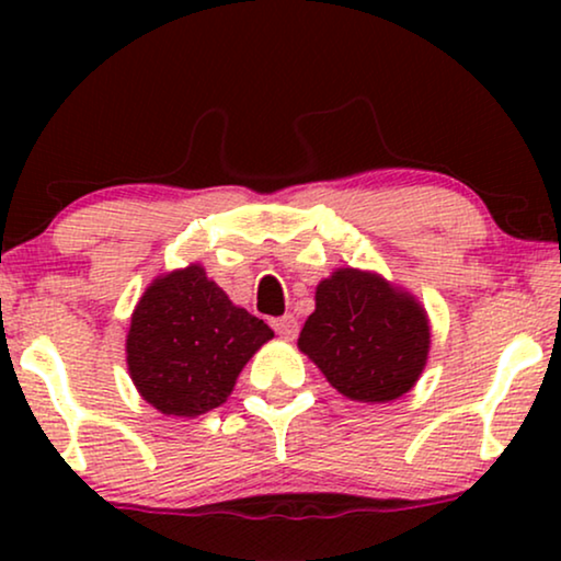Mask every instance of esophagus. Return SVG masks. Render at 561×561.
I'll return each mask as SVG.
<instances>
[{"label": "esophagus", "instance_id": "34e87169", "mask_svg": "<svg viewBox=\"0 0 561 561\" xmlns=\"http://www.w3.org/2000/svg\"><path fill=\"white\" fill-rule=\"evenodd\" d=\"M273 329L283 336V340H296L298 319L294 317V313H283V317L273 319Z\"/></svg>", "mask_w": 561, "mask_h": 561}]
</instances>
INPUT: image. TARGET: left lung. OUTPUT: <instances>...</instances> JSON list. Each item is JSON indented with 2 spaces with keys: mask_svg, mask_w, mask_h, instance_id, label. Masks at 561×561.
<instances>
[{
  "mask_svg": "<svg viewBox=\"0 0 561 561\" xmlns=\"http://www.w3.org/2000/svg\"><path fill=\"white\" fill-rule=\"evenodd\" d=\"M327 380L352 401L409 393L428 355V319L413 296L380 275L342 267L317 288V311L298 336Z\"/></svg>",
  "mask_w": 561,
  "mask_h": 561,
  "instance_id": "left-lung-1",
  "label": "left lung"
}]
</instances>
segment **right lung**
<instances>
[{
  "instance_id": "1",
  "label": "right lung",
  "mask_w": 561,
  "mask_h": 561,
  "mask_svg": "<svg viewBox=\"0 0 561 561\" xmlns=\"http://www.w3.org/2000/svg\"><path fill=\"white\" fill-rule=\"evenodd\" d=\"M273 336L229 301L202 265L145 290L127 334V365L145 401L168 416H198L232 393L244 363Z\"/></svg>"
}]
</instances>
